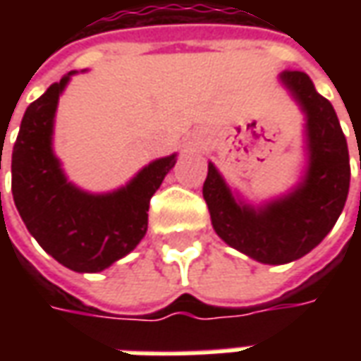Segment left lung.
I'll list each match as a JSON object with an SVG mask.
<instances>
[{
  "mask_svg": "<svg viewBox=\"0 0 361 361\" xmlns=\"http://www.w3.org/2000/svg\"><path fill=\"white\" fill-rule=\"evenodd\" d=\"M279 81L305 116L307 162L302 180L263 204L243 201L212 162L203 183L212 228L220 240L265 265L292 263L317 247L341 216L350 188L348 145L333 104L302 71H282Z\"/></svg>",
  "mask_w": 361,
  "mask_h": 361,
  "instance_id": "obj_1",
  "label": "left lung"
}]
</instances>
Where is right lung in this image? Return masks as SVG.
Returning a JSON list of instances; mask_svg holds the SVG:
<instances>
[{
    "instance_id": "add662e5",
    "label": "right lung",
    "mask_w": 361,
    "mask_h": 361,
    "mask_svg": "<svg viewBox=\"0 0 361 361\" xmlns=\"http://www.w3.org/2000/svg\"><path fill=\"white\" fill-rule=\"evenodd\" d=\"M75 73L63 75L25 111L13 147L11 191L25 226L46 253L75 272H100L145 238L150 197L178 154L152 160L108 193H90L67 180L54 152V119Z\"/></svg>"
}]
</instances>
